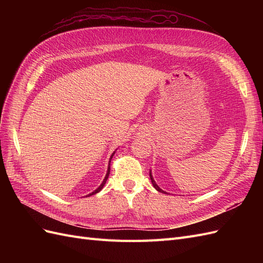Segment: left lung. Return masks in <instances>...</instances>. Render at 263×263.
Segmentation results:
<instances>
[{"label":"left lung","instance_id":"left-lung-1","mask_svg":"<svg viewBox=\"0 0 263 263\" xmlns=\"http://www.w3.org/2000/svg\"><path fill=\"white\" fill-rule=\"evenodd\" d=\"M149 177H150V180H151V183H153V185H154V187L158 191V192H161V193H164V194H166V192H164L163 190H161L160 187L158 186V184L156 183V181L154 180V177H153V174H151V170L149 171Z\"/></svg>","mask_w":263,"mask_h":263}]
</instances>
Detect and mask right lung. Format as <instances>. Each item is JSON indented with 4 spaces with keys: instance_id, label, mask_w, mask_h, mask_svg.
Instances as JSON below:
<instances>
[{
    "instance_id": "add662e5",
    "label": "right lung",
    "mask_w": 263,
    "mask_h": 263,
    "mask_svg": "<svg viewBox=\"0 0 263 263\" xmlns=\"http://www.w3.org/2000/svg\"><path fill=\"white\" fill-rule=\"evenodd\" d=\"M116 151V150H115ZM115 151L114 153L112 154V156H110V158H109V161H108V166H107V172H106V176H105V178H104V180H103V182L101 183V185L97 189V190H94L92 193H90V194H87L86 195V197L87 196H91V195H94V194H97V193H99L100 191L104 187V185H105V183H106V181H107V179H108V176H109V171H110V160H112V158H113V156H114V154H115Z\"/></svg>"
}]
</instances>
